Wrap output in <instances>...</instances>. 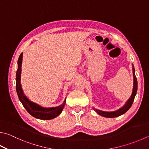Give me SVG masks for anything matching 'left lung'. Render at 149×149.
Returning <instances> with one entry per match:
<instances>
[{
  "mask_svg": "<svg viewBox=\"0 0 149 149\" xmlns=\"http://www.w3.org/2000/svg\"><path fill=\"white\" fill-rule=\"evenodd\" d=\"M133 74H134V88H133V92H132V94L130 98L126 102V104L124 105V106L121 108V109H118V111H116L114 112H104L102 111H100L98 109H95L97 113H98L100 115L102 116V117H108V118H114L118 117V116H120L123 115L124 113H125L127 111H128L130 108L131 107L132 104H133L135 96L136 95L137 91V78L136 77V74H135V69L133 67Z\"/></svg>",
  "mask_w": 149,
  "mask_h": 149,
  "instance_id": "obj_1",
  "label": "left lung"
}]
</instances>
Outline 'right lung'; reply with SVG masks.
Wrapping results in <instances>:
<instances>
[{
  "label": "right lung",
  "mask_w": 149,
  "mask_h": 149,
  "mask_svg": "<svg viewBox=\"0 0 149 149\" xmlns=\"http://www.w3.org/2000/svg\"><path fill=\"white\" fill-rule=\"evenodd\" d=\"M22 57L23 53H21L18 59V68L17 72H16V91H17L19 99L22 103L23 107L25 108V109L32 117L42 120L53 119V118L57 117L61 113L64 107V105L66 104V100L63 104L60 106L52 108H44L39 106L38 105L34 104V103L30 102L24 95L20 83L21 70V63H22Z\"/></svg>",
  "instance_id": "add662e5"
}]
</instances>
